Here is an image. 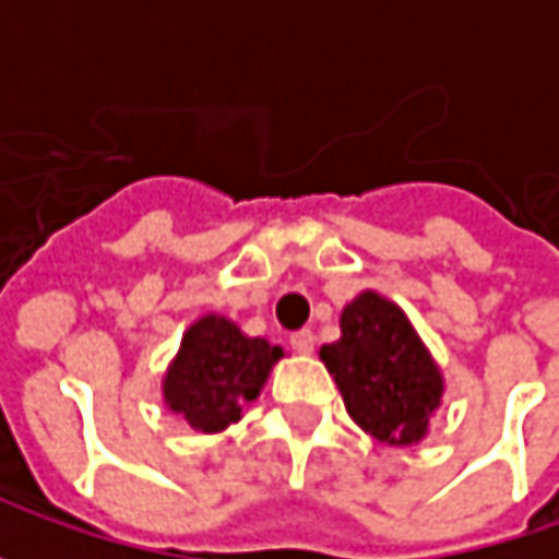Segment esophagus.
<instances>
[{
    "label": "esophagus",
    "mask_w": 559,
    "mask_h": 559,
    "mask_svg": "<svg viewBox=\"0 0 559 559\" xmlns=\"http://www.w3.org/2000/svg\"><path fill=\"white\" fill-rule=\"evenodd\" d=\"M314 332L311 329H299V332H293L290 335V347L296 353H302V356H308V353H314Z\"/></svg>",
    "instance_id": "esophagus-1"
}]
</instances>
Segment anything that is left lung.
Returning <instances> with one entry per match:
<instances>
[{
  "label": "left lung",
  "mask_w": 559,
  "mask_h": 559,
  "mask_svg": "<svg viewBox=\"0 0 559 559\" xmlns=\"http://www.w3.org/2000/svg\"><path fill=\"white\" fill-rule=\"evenodd\" d=\"M320 359L365 433L389 445L428 437L445 380L401 305L377 290L359 293L341 311V338L323 344Z\"/></svg>",
  "instance_id": "left-lung-1"
}]
</instances>
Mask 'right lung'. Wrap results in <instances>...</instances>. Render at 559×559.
Returning a JSON list of instances; mask_svg holds the SVG:
<instances>
[{
	"label": "right lung",
	"mask_w": 559,
	"mask_h": 559,
	"mask_svg": "<svg viewBox=\"0 0 559 559\" xmlns=\"http://www.w3.org/2000/svg\"><path fill=\"white\" fill-rule=\"evenodd\" d=\"M278 359H284L278 344L251 338L230 317L209 311L185 329L182 344L160 377L164 407L194 431H224L260 399Z\"/></svg>",
	"instance_id": "right-lung-1"
}]
</instances>
